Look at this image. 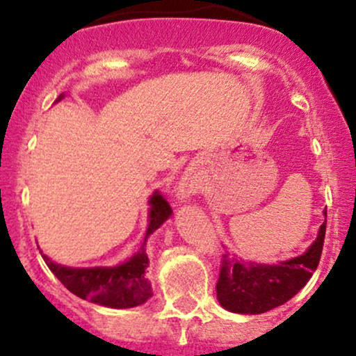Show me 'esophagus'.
Here are the masks:
<instances>
[{
  "instance_id": "esophagus-1",
  "label": "esophagus",
  "mask_w": 356,
  "mask_h": 356,
  "mask_svg": "<svg viewBox=\"0 0 356 356\" xmlns=\"http://www.w3.org/2000/svg\"><path fill=\"white\" fill-rule=\"evenodd\" d=\"M194 194V184L189 177H184L177 187V197L179 199H189Z\"/></svg>"
}]
</instances>
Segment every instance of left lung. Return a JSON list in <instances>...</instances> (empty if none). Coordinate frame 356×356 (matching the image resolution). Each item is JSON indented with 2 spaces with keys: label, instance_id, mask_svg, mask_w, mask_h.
Listing matches in <instances>:
<instances>
[{
  "label": "left lung",
  "instance_id": "1",
  "mask_svg": "<svg viewBox=\"0 0 356 356\" xmlns=\"http://www.w3.org/2000/svg\"><path fill=\"white\" fill-rule=\"evenodd\" d=\"M325 231L326 220L321 224L316 241L305 254L280 264L244 263L229 254H222L216 284L220 306L232 313L259 314L291 300L318 268Z\"/></svg>",
  "mask_w": 356,
  "mask_h": 356
}]
</instances>
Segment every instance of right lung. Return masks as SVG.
<instances>
[{
    "label": "right lung",
    "mask_w": 356,
    "mask_h": 356,
    "mask_svg": "<svg viewBox=\"0 0 356 356\" xmlns=\"http://www.w3.org/2000/svg\"><path fill=\"white\" fill-rule=\"evenodd\" d=\"M61 99L63 95H60L56 102ZM149 204L150 222L144 243L137 254L130 257L127 263L118 264L115 268L76 269L53 263L43 254L44 263L61 281V284L81 300H88L92 303L108 306V308H134V306L145 303L152 296V288L145 276V269L149 266V257L145 252L147 239L172 214L169 202L157 192L150 197Z\"/></svg>",
    "instance_id": "add662e5"
}]
</instances>
